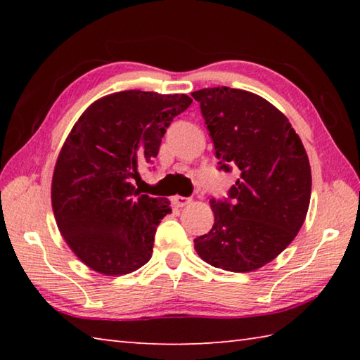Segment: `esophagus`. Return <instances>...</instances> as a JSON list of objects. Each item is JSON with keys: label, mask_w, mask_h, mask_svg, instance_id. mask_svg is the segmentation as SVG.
Here are the masks:
<instances>
[{"label": "esophagus", "mask_w": 360, "mask_h": 360, "mask_svg": "<svg viewBox=\"0 0 360 360\" xmlns=\"http://www.w3.org/2000/svg\"><path fill=\"white\" fill-rule=\"evenodd\" d=\"M172 202L174 206H178V208H184V206H188L192 203V198H187V197H179V195H176V197L172 198Z\"/></svg>", "instance_id": "obj_1"}]
</instances>
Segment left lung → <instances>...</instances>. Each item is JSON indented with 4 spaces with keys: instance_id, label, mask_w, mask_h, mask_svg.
Masks as SVG:
<instances>
[{
    "instance_id": "1",
    "label": "left lung",
    "mask_w": 360,
    "mask_h": 360,
    "mask_svg": "<svg viewBox=\"0 0 360 360\" xmlns=\"http://www.w3.org/2000/svg\"><path fill=\"white\" fill-rule=\"evenodd\" d=\"M221 169L240 178L225 202L211 200L214 225L195 240L206 264L249 273L276 259L302 229L311 197V168L288 117L240 89L193 92Z\"/></svg>"
}]
</instances>
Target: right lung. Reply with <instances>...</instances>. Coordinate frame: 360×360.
<instances>
[{
  "label": "right lung",
  "instance_id": "obj_1",
  "mask_svg": "<svg viewBox=\"0 0 360 360\" xmlns=\"http://www.w3.org/2000/svg\"><path fill=\"white\" fill-rule=\"evenodd\" d=\"M184 94L124 90L94 101L72 127L52 176V210L66 245L105 276L138 270L152 257L168 198L133 186L154 160L173 117L191 106Z\"/></svg>",
  "mask_w": 360,
  "mask_h": 360
}]
</instances>
